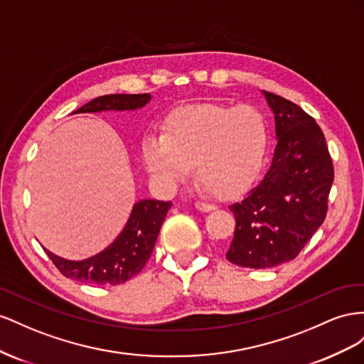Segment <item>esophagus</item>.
<instances>
[{"instance_id":"esophagus-1","label":"esophagus","mask_w":364,"mask_h":364,"mask_svg":"<svg viewBox=\"0 0 364 364\" xmlns=\"http://www.w3.org/2000/svg\"><path fill=\"white\" fill-rule=\"evenodd\" d=\"M195 207H196V210H200V212H212L215 207L212 205V204H207V203H195Z\"/></svg>"}]
</instances>
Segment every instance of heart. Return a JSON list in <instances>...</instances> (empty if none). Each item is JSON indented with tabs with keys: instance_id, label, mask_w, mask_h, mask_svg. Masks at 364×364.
I'll return each mask as SVG.
<instances>
[{
	"instance_id": "b5f03b06",
	"label": "heart",
	"mask_w": 364,
	"mask_h": 364,
	"mask_svg": "<svg viewBox=\"0 0 364 364\" xmlns=\"http://www.w3.org/2000/svg\"><path fill=\"white\" fill-rule=\"evenodd\" d=\"M267 143V123L256 108L201 103L175 111L164 134L144 137L141 159L164 189L188 181L195 166L201 184L218 196H233L255 180Z\"/></svg>"
}]
</instances>
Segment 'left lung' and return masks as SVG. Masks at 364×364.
I'll return each mask as SVG.
<instances>
[{"label": "left lung", "instance_id": "obj_1", "mask_svg": "<svg viewBox=\"0 0 364 364\" xmlns=\"http://www.w3.org/2000/svg\"><path fill=\"white\" fill-rule=\"evenodd\" d=\"M262 95L274 116L276 149L269 169L232 204L235 233L227 259L247 268L291 261L323 224L334 168L316 120L296 103Z\"/></svg>", "mask_w": 364, "mask_h": 364}]
</instances>
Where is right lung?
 <instances>
[{"label": "right lung", "instance_id": "right-lung-1", "mask_svg": "<svg viewBox=\"0 0 364 364\" xmlns=\"http://www.w3.org/2000/svg\"><path fill=\"white\" fill-rule=\"evenodd\" d=\"M151 95H108L88 102L79 112L136 111L146 107ZM172 203L159 200H140L132 205L128 223L105 250L97 255L70 261L44 248L48 257L65 277L91 285H119L140 273L154 250L161 224Z\"/></svg>", "mask_w": 364, "mask_h": 364}]
</instances>
